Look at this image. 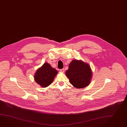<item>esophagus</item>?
Listing matches in <instances>:
<instances>
[{
    "label": "esophagus",
    "instance_id": "esophagus-1",
    "mask_svg": "<svg viewBox=\"0 0 127 127\" xmlns=\"http://www.w3.org/2000/svg\"><path fill=\"white\" fill-rule=\"evenodd\" d=\"M60 71H61L62 72H64V69H62L60 70Z\"/></svg>",
    "mask_w": 127,
    "mask_h": 127
}]
</instances>
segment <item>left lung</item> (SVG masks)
<instances>
[{
	"instance_id": "1",
	"label": "left lung",
	"mask_w": 127,
	"mask_h": 127,
	"mask_svg": "<svg viewBox=\"0 0 127 127\" xmlns=\"http://www.w3.org/2000/svg\"><path fill=\"white\" fill-rule=\"evenodd\" d=\"M65 75L73 86L82 89L90 84L92 77V71L88 63L82 60H73L65 71Z\"/></svg>"
}]
</instances>
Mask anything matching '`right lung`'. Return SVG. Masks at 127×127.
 <instances>
[{
    "mask_svg": "<svg viewBox=\"0 0 127 127\" xmlns=\"http://www.w3.org/2000/svg\"><path fill=\"white\" fill-rule=\"evenodd\" d=\"M58 73L56 69L52 67L49 63L45 62L36 71L34 80L41 87L45 88L52 83Z\"/></svg>",
    "mask_w": 127,
    "mask_h": 127,
    "instance_id": "obj_1",
    "label": "right lung"
}]
</instances>
